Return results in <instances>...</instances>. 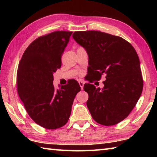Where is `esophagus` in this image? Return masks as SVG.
<instances>
[{"instance_id": "34e87169", "label": "esophagus", "mask_w": 157, "mask_h": 157, "mask_svg": "<svg viewBox=\"0 0 157 157\" xmlns=\"http://www.w3.org/2000/svg\"><path fill=\"white\" fill-rule=\"evenodd\" d=\"M79 86H80V87H81V89H82V90H83L84 82L83 81L80 80V81H79Z\"/></svg>"}]
</instances>
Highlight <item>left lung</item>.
I'll return each instance as SVG.
<instances>
[{"label": "left lung", "mask_w": 157, "mask_h": 157, "mask_svg": "<svg viewBox=\"0 0 157 157\" xmlns=\"http://www.w3.org/2000/svg\"><path fill=\"white\" fill-rule=\"evenodd\" d=\"M89 55L90 74L95 80L105 75L102 89L85 84L89 94L86 105L92 118L105 126L126 118L141 95L143 81L140 61L131 44L120 36L100 31L73 34Z\"/></svg>", "instance_id": "left-lung-1"}]
</instances>
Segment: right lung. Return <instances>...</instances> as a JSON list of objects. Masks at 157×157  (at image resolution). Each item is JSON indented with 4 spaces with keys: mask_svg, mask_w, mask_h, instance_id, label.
I'll return each instance as SVG.
<instances>
[{
    "mask_svg": "<svg viewBox=\"0 0 157 157\" xmlns=\"http://www.w3.org/2000/svg\"><path fill=\"white\" fill-rule=\"evenodd\" d=\"M73 32L55 31L29 45L18 63L17 91L25 110L39 125L55 129L67 123L74 98L80 91L75 79L55 89L53 73L60 68L62 55Z\"/></svg>",
    "mask_w": 157,
    "mask_h": 157,
    "instance_id": "add662e5",
    "label": "right lung"
}]
</instances>
